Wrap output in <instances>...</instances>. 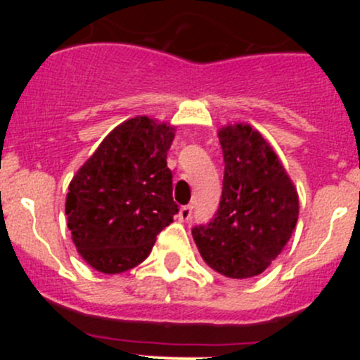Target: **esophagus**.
Masks as SVG:
<instances>
[{
	"mask_svg": "<svg viewBox=\"0 0 360 360\" xmlns=\"http://www.w3.org/2000/svg\"><path fill=\"white\" fill-rule=\"evenodd\" d=\"M191 212H193V207H191V205H183L179 209V214H177V217H179L181 221H188L191 217Z\"/></svg>",
	"mask_w": 360,
	"mask_h": 360,
	"instance_id": "1",
	"label": "esophagus"
}]
</instances>
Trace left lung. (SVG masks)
Here are the masks:
<instances>
[{
	"mask_svg": "<svg viewBox=\"0 0 360 360\" xmlns=\"http://www.w3.org/2000/svg\"><path fill=\"white\" fill-rule=\"evenodd\" d=\"M224 157L217 212L191 230L203 261L230 278L263 274L296 228L300 202L270 144L245 123L219 130Z\"/></svg>",
	"mask_w": 360,
	"mask_h": 360,
	"instance_id": "8db88e82",
	"label": "left lung"
}]
</instances>
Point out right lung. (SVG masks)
Returning a JSON list of instances; mask_svg holds the SVG:
<instances>
[{
  "label": "right lung",
  "instance_id": "right-lung-1",
  "mask_svg": "<svg viewBox=\"0 0 360 360\" xmlns=\"http://www.w3.org/2000/svg\"><path fill=\"white\" fill-rule=\"evenodd\" d=\"M174 127L136 116L111 130L76 172L66 197L68 228L83 259L103 274L137 266L179 207L167 151Z\"/></svg>",
  "mask_w": 360,
  "mask_h": 360
}]
</instances>
